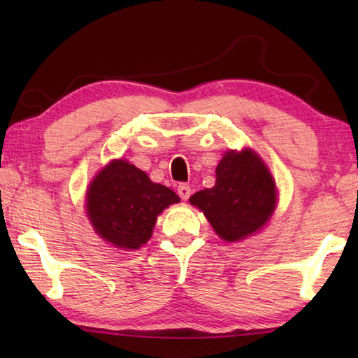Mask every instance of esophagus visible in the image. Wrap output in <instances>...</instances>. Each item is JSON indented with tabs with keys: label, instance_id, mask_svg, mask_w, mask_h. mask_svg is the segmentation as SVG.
Masks as SVG:
<instances>
[{
	"label": "esophagus",
	"instance_id": "34e87169",
	"mask_svg": "<svg viewBox=\"0 0 358 358\" xmlns=\"http://www.w3.org/2000/svg\"><path fill=\"white\" fill-rule=\"evenodd\" d=\"M178 195L181 196V200H187L191 196V186L189 185H180L178 186Z\"/></svg>",
	"mask_w": 358,
	"mask_h": 358
}]
</instances>
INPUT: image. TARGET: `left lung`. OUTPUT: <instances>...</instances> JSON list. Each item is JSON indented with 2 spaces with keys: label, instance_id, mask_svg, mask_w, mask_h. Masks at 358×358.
I'll list each match as a JSON object with an SVG mask.
<instances>
[{
  "label": "left lung",
  "instance_id": "left-lung-1",
  "mask_svg": "<svg viewBox=\"0 0 358 358\" xmlns=\"http://www.w3.org/2000/svg\"><path fill=\"white\" fill-rule=\"evenodd\" d=\"M215 173V186L189 201L203 210L220 237L243 240L268 223L277 201L275 183L254 150L227 152Z\"/></svg>",
  "mask_w": 358,
  "mask_h": 358
}]
</instances>
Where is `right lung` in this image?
<instances>
[{"instance_id":"right-lung-1","label":"right lung","mask_w":358,"mask_h":358,"mask_svg":"<svg viewBox=\"0 0 358 358\" xmlns=\"http://www.w3.org/2000/svg\"><path fill=\"white\" fill-rule=\"evenodd\" d=\"M86 201L90 223L101 238L117 248L138 249L150 238L157 217L180 196L152 183L138 167L115 159L90 183Z\"/></svg>"}]
</instances>
